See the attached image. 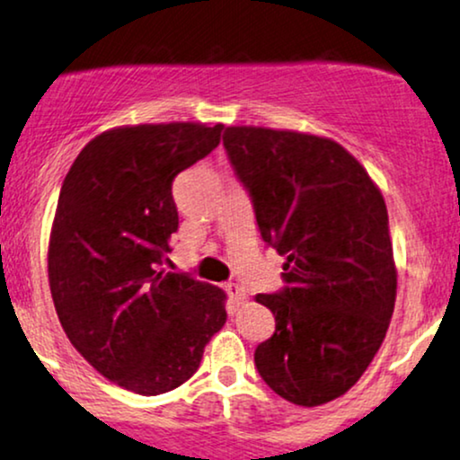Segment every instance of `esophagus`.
<instances>
[{
	"label": "esophagus",
	"mask_w": 460,
	"mask_h": 460,
	"mask_svg": "<svg viewBox=\"0 0 460 460\" xmlns=\"http://www.w3.org/2000/svg\"><path fill=\"white\" fill-rule=\"evenodd\" d=\"M225 289H226V294H229V298L234 300V303H244L246 300V289L242 288V285H237V283H226L225 285Z\"/></svg>",
	"instance_id": "esophagus-1"
}]
</instances>
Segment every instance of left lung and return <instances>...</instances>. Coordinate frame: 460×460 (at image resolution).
Returning <instances> with one entry per match:
<instances>
[{"label":"left lung","instance_id":"1","mask_svg":"<svg viewBox=\"0 0 460 460\" xmlns=\"http://www.w3.org/2000/svg\"><path fill=\"white\" fill-rule=\"evenodd\" d=\"M223 145L263 242L288 257L285 288L255 296L277 322L255 366L288 402H331L366 372L394 314L398 272L381 190L322 136L242 125L225 129Z\"/></svg>","mask_w":460,"mask_h":460}]
</instances>
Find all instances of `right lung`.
I'll return each instance as SVG.
<instances>
[{"mask_svg":"<svg viewBox=\"0 0 460 460\" xmlns=\"http://www.w3.org/2000/svg\"><path fill=\"white\" fill-rule=\"evenodd\" d=\"M223 125H125L79 151L51 225L49 288L75 350L140 395L186 383L226 322V294L166 272L179 226L172 181L220 142Z\"/></svg>","mask_w":460,"mask_h":460,"instance_id":"add662e5","label":"right lung"}]
</instances>
